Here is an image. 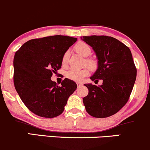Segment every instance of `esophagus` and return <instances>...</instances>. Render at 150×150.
I'll list each match as a JSON object with an SVG mask.
<instances>
[{
  "label": "esophagus",
  "mask_w": 150,
  "mask_h": 150,
  "mask_svg": "<svg viewBox=\"0 0 150 150\" xmlns=\"http://www.w3.org/2000/svg\"><path fill=\"white\" fill-rule=\"evenodd\" d=\"M76 84L78 85V87H80V86H81V85H83V84H82L81 83H79V82H77Z\"/></svg>",
  "instance_id": "34e87169"
}]
</instances>
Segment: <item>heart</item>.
<instances>
[{
	"instance_id": "obj_1",
	"label": "heart",
	"mask_w": 150,
	"mask_h": 150,
	"mask_svg": "<svg viewBox=\"0 0 150 150\" xmlns=\"http://www.w3.org/2000/svg\"><path fill=\"white\" fill-rule=\"evenodd\" d=\"M75 49L78 53L80 55H83V56L87 57L90 55L91 53V49H90V46L88 44L85 43V42H79L75 46ZM69 57V52L66 51L65 53L63 54L62 57V65H65L67 62V59ZM87 64L90 67H93L95 65V62L91 59H87ZM89 69L88 67H84L82 69H71L69 70L68 71L66 72L65 73V76L67 78L70 79V80H73L75 82H81L84 78L89 75Z\"/></svg>"
}]
</instances>
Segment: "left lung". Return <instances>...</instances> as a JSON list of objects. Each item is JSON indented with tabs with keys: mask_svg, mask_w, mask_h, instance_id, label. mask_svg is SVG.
Segmentation results:
<instances>
[{
	"mask_svg": "<svg viewBox=\"0 0 150 150\" xmlns=\"http://www.w3.org/2000/svg\"><path fill=\"white\" fill-rule=\"evenodd\" d=\"M81 39L93 47L98 57V70L90 79L95 83L103 80L99 87L85 84L89 92L83 98V104L94 117H108L126 105L135 83L137 68L131 51L110 36H83Z\"/></svg>",
	"mask_w": 150,
	"mask_h": 150,
	"instance_id": "obj_1",
	"label": "left lung"
}]
</instances>
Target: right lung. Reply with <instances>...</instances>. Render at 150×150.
I'll return each instance as SVG.
<instances>
[{"mask_svg": "<svg viewBox=\"0 0 150 150\" xmlns=\"http://www.w3.org/2000/svg\"><path fill=\"white\" fill-rule=\"evenodd\" d=\"M75 38L53 35L27 41L16 52L13 83L16 91L30 111L52 118L61 115L76 83L65 78L61 86L51 80L60 69L62 57Z\"/></svg>", "mask_w": 150, "mask_h": 150, "instance_id": "right-lung-1", "label": "right lung"}]
</instances>
